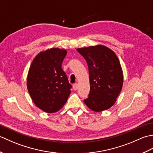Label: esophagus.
<instances>
[{
    "label": "esophagus",
    "instance_id": "esophagus-1",
    "mask_svg": "<svg viewBox=\"0 0 153 153\" xmlns=\"http://www.w3.org/2000/svg\"><path fill=\"white\" fill-rule=\"evenodd\" d=\"M77 87H78V85H77V83L74 84V85H73V89H74V90L76 91L77 89Z\"/></svg>",
    "mask_w": 153,
    "mask_h": 153
}]
</instances>
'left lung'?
<instances>
[{"mask_svg":"<svg viewBox=\"0 0 153 153\" xmlns=\"http://www.w3.org/2000/svg\"><path fill=\"white\" fill-rule=\"evenodd\" d=\"M77 51L89 68L90 91L84 102L95 112L108 109L116 102L123 85V72L118 57L102 45Z\"/></svg>","mask_w":153,"mask_h":153,"instance_id":"1","label":"left lung"}]
</instances>
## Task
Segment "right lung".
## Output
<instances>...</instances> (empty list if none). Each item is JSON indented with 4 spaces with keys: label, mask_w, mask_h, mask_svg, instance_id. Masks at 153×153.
<instances>
[{
    "label": "right lung",
    "mask_w": 153,
    "mask_h": 153,
    "mask_svg": "<svg viewBox=\"0 0 153 153\" xmlns=\"http://www.w3.org/2000/svg\"><path fill=\"white\" fill-rule=\"evenodd\" d=\"M66 50L53 48L37 55L30 66L27 87L35 105L44 112L62 108L71 93V84L62 68Z\"/></svg>",
    "instance_id": "add662e5"
}]
</instances>
